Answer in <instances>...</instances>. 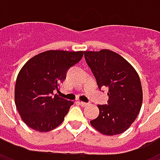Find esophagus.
<instances>
[{"label": "esophagus", "mask_w": 160, "mask_h": 160, "mask_svg": "<svg viewBox=\"0 0 160 160\" xmlns=\"http://www.w3.org/2000/svg\"><path fill=\"white\" fill-rule=\"evenodd\" d=\"M79 104H80L81 107H86V106L88 105V103H85V102H81V101H80V102H79Z\"/></svg>", "instance_id": "obj_1"}]
</instances>
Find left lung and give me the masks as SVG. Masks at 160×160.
Instances as JSON below:
<instances>
[{"instance_id": "left-lung-1", "label": "left lung", "mask_w": 160, "mask_h": 160, "mask_svg": "<svg viewBox=\"0 0 160 160\" xmlns=\"http://www.w3.org/2000/svg\"><path fill=\"white\" fill-rule=\"evenodd\" d=\"M86 63L99 89H108V105H98L99 116L91 125L106 135L124 132L137 118L143 103L138 73L122 56L110 50L84 52Z\"/></svg>"}]
</instances>
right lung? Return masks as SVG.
Masks as SVG:
<instances>
[{
	"label": "right lung",
	"instance_id": "obj_1",
	"mask_svg": "<svg viewBox=\"0 0 160 160\" xmlns=\"http://www.w3.org/2000/svg\"><path fill=\"white\" fill-rule=\"evenodd\" d=\"M83 52L50 50L30 58L17 75L15 102L22 120L31 129L46 132L59 126L74 104L57 94L68 68L76 65Z\"/></svg>",
	"mask_w": 160,
	"mask_h": 160
}]
</instances>
